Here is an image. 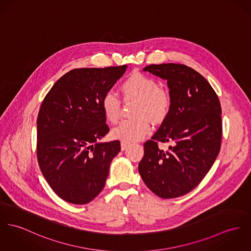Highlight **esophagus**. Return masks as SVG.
<instances>
[{"label": "esophagus", "instance_id": "esophagus-1", "mask_svg": "<svg viewBox=\"0 0 251 251\" xmlns=\"http://www.w3.org/2000/svg\"><path fill=\"white\" fill-rule=\"evenodd\" d=\"M130 146V143L129 142H126V141H121V150L124 151L126 150L128 147Z\"/></svg>", "mask_w": 251, "mask_h": 251}]
</instances>
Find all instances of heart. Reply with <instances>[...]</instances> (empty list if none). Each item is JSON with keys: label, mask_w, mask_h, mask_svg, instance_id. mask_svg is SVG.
I'll list each match as a JSON object with an SVG mask.
<instances>
[{"label": "heart", "mask_w": 251, "mask_h": 251, "mask_svg": "<svg viewBox=\"0 0 251 251\" xmlns=\"http://www.w3.org/2000/svg\"><path fill=\"white\" fill-rule=\"evenodd\" d=\"M124 98L136 99L134 116L121 121L113 129L114 138L126 142L138 141L144 138L151 130L150 121L161 122L169 113L171 97L167 91L158 88L154 78L136 73L127 78L121 85ZM104 116L111 123H116L120 116L121 101L113 92H107L101 100Z\"/></svg>", "instance_id": "b5f03b06"}]
</instances>
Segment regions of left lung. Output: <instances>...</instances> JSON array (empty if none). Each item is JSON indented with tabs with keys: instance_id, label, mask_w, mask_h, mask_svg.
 <instances>
[{
	"instance_id": "8db88e82",
	"label": "left lung",
	"mask_w": 251,
	"mask_h": 251,
	"mask_svg": "<svg viewBox=\"0 0 251 251\" xmlns=\"http://www.w3.org/2000/svg\"><path fill=\"white\" fill-rule=\"evenodd\" d=\"M143 71L167 80L171 106L152 139L144 143L138 171L156 196L177 198L193 190L219 154L220 100L208 81L185 65H150ZM158 141L173 145L168 151H163L158 148Z\"/></svg>"
}]
</instances>
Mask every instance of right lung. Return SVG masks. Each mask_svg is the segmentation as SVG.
<instances>
[{"label":"right lung","mask_w":251,"mask_h":251,"mask_svg":"<svg viewBox=\"0 0 251 251\" xmlns=\"http://www.w3.org/2000/svg\"><path fill=\"white\" fill-rule=\"evenodd\" d=\"M127 66L70 71L44 98L37 118V158L54 193L74 204L93 201L105 186L119 140L99 142L110 131L101 100Z\"/></svg>","instance_id":"1"}]
</instances>
